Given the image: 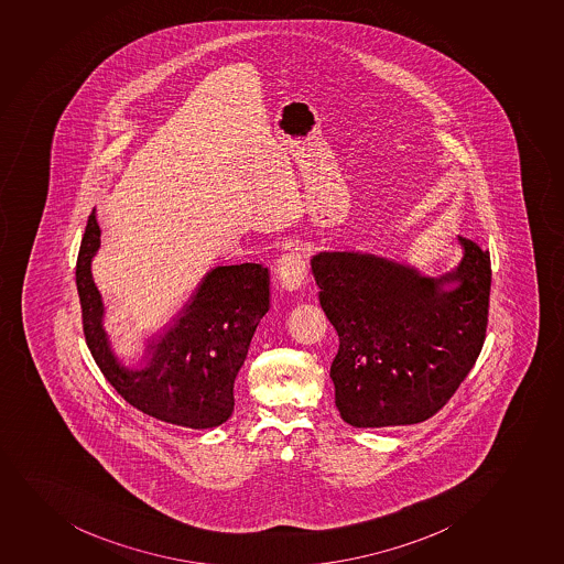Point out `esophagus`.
Returning <instances> with one entry per match:
<instances>
[{
	"mask_svg": "<svg viewBox=\"0 0 564 564\" xmlns=\"http://www.w3.org/2000/svg\"><path fill=\"white\" fill-rule=\"evenodd\" d=\"M274 276L284 290H299L306 279V260H304L303 249L296 247L284 256H280Z\"/></svg>",
	"mask_w": 564,
	"mask_h": 564,
	"instance_id": "obj_1",
	"label": "esophagus"
}]
</instances>
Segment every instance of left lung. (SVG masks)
Segmentation results:
<instances>
[{
  "instance_id": "8db88e82",
  "label": "left lung",
  "mask_w": 564,
  "mask_h": 564,
  "mask_svg": "<svg viewBox=\"0 0 564 564\" xmlns=\"http://www.w3.org/2000/svg\"><path fill=\"white\" fill-rule=\"evenodd\" d=\"M458 241L463 261L440 279L362 252L312 258L321 308L339 336L336 406L352 427L429 420L474 368L487 338L492 269L488 250ZM451 281L459 285L445 292Z\"/></svg>"
}]
</instances>
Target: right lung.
<instances>
[{"instance_id": "right-lung-1", "label": "right lung", "mask_w": 564, "mask_h": 564, "mask_svg": "<svg viewBox=\"0 0 564 564\" xmlns=\"http://www.w3.org/2000/svg\"><path fill=\"white\" fill-rule=\"evenodd\" d=\"M100 247L95 212L89 215L76 263L85 341L96 366L122 398L155 420L189 429L223 425L234 412V382L256 326L269 310V271L261 263L209 271L184 315L150 345L143 369L117 360L101 326L104 304L90 260Z\"/></svg>"}]
</instances>
